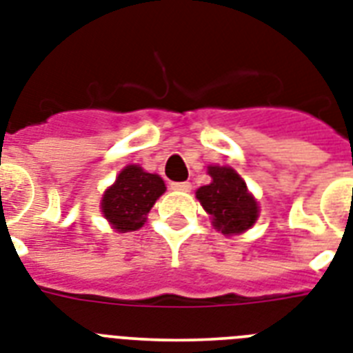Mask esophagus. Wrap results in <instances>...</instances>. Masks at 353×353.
I'll list each match as a JSON object with an SVG mask.
<instances>
[{
	"mask_svg": "<svg viewBox=\"0 0 353 353\" xmlns=\"http://www.w3.org/2000/svg\"><path fill=\"white\" fill-rule=\"evenodd\" d=\"M191 188H193V185H191L189 182H173L171 183V189H173V191H183V193H188V191H191Z\"/></svg>",
	"mask_w": 353,
	"mask_h": 353,
	"instance_id": "esophagus-1",
	"label": "esophagus"
}]
</instances>
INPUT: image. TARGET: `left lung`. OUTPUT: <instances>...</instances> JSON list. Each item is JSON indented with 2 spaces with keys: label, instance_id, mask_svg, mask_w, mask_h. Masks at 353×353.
I'll return each instance as SVG.
<instances>
[{
  "label": "left lung",
  "instance_id": "left-lung-1",
  "mask_svg": "<svg viewBox=\"0 0 353 353\" xmlns=\"http://www.w3.org/2000/svg\"><path fill=\"white\" fill-rule=\"evenodd\" d=\"M211 183L196 191L202 208L211 214L212 225L223 234H240L254 225L260 208L247 183L229 165H209Z\"/></svg>",
  "mask_w": 353,
  "mask_h": 353
}]
</instances>
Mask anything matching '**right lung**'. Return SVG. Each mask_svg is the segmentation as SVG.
I'll list each match as a JSON object with an SVG mask.
<instances>
[{"label":"right lung","instance_id":"1","mask_svg":"<svg viewBox=\"0 0 353 353\" xmlns=\"http://www.w3.org/2000/svg\"><path fill=\"white\" fill-rule=\"evenodd\" d=\"M165 191L159 174L148 173L141 165H126L113 185L104 191L101 209L110 225L117 232L141 229L157 198Z\"/></svg>","mask_w":353,"mask_h":353}]
</instances>
